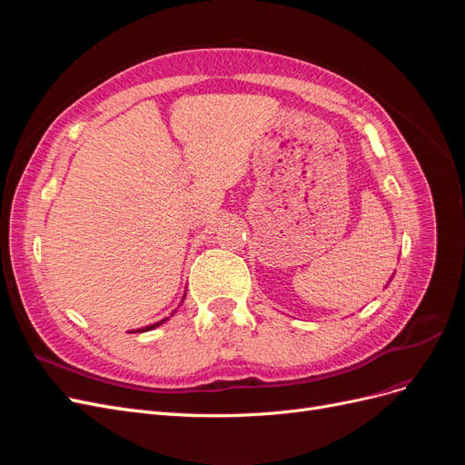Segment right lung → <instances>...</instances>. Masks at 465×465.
I'll return each mask as SVG.
<instances>
[{
  "label": "right lung",
  "mask_w": 465,
  "mask_h": 465,
  "mask_svg": "<svg viewBox=\"0 0 465 465\" xmlns=\"http://www.w3.org/2000/svg\"><path fill=\"white\" fill-rule=\"evenodd\" d=\"M164 320H161V322H157V323H151V326H147V328H142V330H134V331H130V333H135V331H149V330H153V328H157V326H161Z\"/></svg>",
  "instance_id": "obj_1"
}]
</instances>
